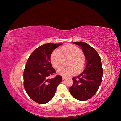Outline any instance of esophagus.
<instances>
[{
  "label": "esophagus",
  "mask_w": 121,
  "mask_h": 121,
  "mask_svg": "<svg viewBox=\"0 0 121 121\" xmlns=\"http://www.w3.org/2000/svg\"><path fill=\"white\" fill-rule=\"evenodd\" d=\"M62 78H63V80H64V79H66L67 77H65V76H62Z\"/></svg>",
  "instance_id": "obj_1"
}]
</instances>
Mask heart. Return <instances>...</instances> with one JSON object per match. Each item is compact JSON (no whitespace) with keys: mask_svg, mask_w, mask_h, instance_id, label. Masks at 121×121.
Here are the masks:
<instances>
[{"mask_svg":"<svg viewBox=\"0 0 121 121\" xmlns=\"http://www.w3.org/2000/svg\"><path fill=\"white\" fill-rule=\"evenodd\" d=\"M69 58L67 61L68 65H64L57 69L58 74L65 76L73 74L76 71L82 69L85 65V58L79 47L70 45L61 47L54 50L50 56V62L55 68H57L63 64L64 58Z\"/></svg>","mask_w":121,"mask_h":121,"instance_id":"1","label":"heart"}]
</instances>
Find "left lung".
<instances>
[{"instance_id": "1", "label": "left lung", "mask_w": 121, "mask_h": 121, "mask_svg": "<svg viewBox=\"0 0 121 121\" xmlns=\"http://www.w3.org/2000/svg\"><path fill=\"white\" fill-rule=\"evenodd\" d=\"M72 43L82 47L87 64L82 73L72 78L73 84L69 90L75 98L85 101L94 95L102 82L103 69L101 58L95 49L87 43L81 41Z\"/></svg>"}]
</instances>
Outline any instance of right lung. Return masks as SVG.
Listing matches in <instances>:
<instances>
[{
	"label": "right lung",
	"mask_w": 121,
	"mask_h": 121,
	"mask_svg": "<svg viewBox=\"0 0 121 121\" xmlns=\"http://www.w3.org/2000/svg\"><path fill=\"white\" fill-rule=\"evenodd\" d=\"M63 43H47L36 48L28 58L24 71V86L33 100L45 104L53 97L62 77L49 76L56 73L50 58L53 50Z\"/></svg>",
	"instance_id": "1"
}]
</instances>
